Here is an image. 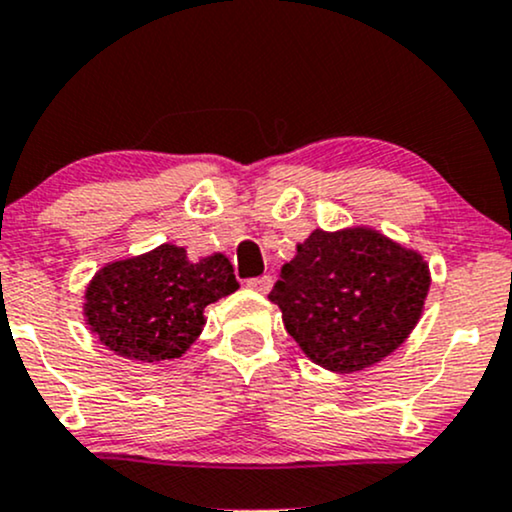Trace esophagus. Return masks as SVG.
<instances>
[{"mask_svg": "<svg viewBox=\"0 0 512 512\" xmlns=\"http://www.w3.org/2000/svg\"><path fill=\"white\" fill-rule=\"evenodd\" d=\"M272 284H274L272 276H257V279L248 281V289L257 293H269L272 291Z\"/></svg>", "mask_w": 512, "mask_h": 512, "instance_id": "esophagus-1", "label": "esophagus"}]
</instances>
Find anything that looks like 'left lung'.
<instances>
[{
	"label": "left lung",
	"instance_id": "obj_1",
	"mask_svg": "<svg viewBox=\"0 0 512 512\" xmlns=\"http://www.w3.org/2000/svg\"><path fill=\"white\" fill-rule=\"evenodd\" d=\"M431 289L419 250L370 226L315 228L296 245L269 301L310 361L332 373H358L407 342Z\"/></svg>",
	"mask_w": 512,
	"mask_h": 512
}]
</instances>
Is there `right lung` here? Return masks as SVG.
Segmentation results:
<instances>
[{"label":"right lung","mask_w":512,"mask_h":512,"mask_svg":"<svg viewBox=\"0 0 512 512\" xmlns=\"http://www.w3.org/2000/svg\"><path fill=\"white\" fill-rule=\"evenodd\" d=\"M238 291L223 252L190 260L180 245L163 243L108 262L84 291V322L98 342L137 363L180 358L197 342L204 308Z\"/></svg>","instance_id":"add662e5"}]
</instances>
